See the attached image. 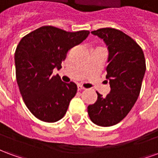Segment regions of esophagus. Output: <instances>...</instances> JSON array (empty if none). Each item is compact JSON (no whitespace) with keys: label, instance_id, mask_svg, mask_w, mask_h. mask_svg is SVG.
I'll return each mask as SVG.
<instances>
[{"label":"esophagus","instance_id":"1","mask_svg":"<svg viewBox=\"0 0 158 158\" xmlns=\"http://www.w3.org/2000/svg\"><path fill=\"white\" fill-rule=\"evenodd\" d=\"M83 89H85V88H84L81 85H78V90H83Z\"/></svg>","mask_w":158,"mask_h":158}]
</instances>
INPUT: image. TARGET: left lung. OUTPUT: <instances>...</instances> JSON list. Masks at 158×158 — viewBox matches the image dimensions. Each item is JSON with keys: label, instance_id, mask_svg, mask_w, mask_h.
<instances>
[{"label": "left lung", "instance_id": "8db88e82", "mask_svg": "<svg viewBox=\"0 0 158 158\" xmlns=\"http://www.w3.org/2000/svg\"><path fill=\"white\" fill-rule=\"evenodd\" d=\"M108 46L106 83L111 91L106 96L97 93V100L88 106V114L95 124L109 127L122 121L138 99L146 72L141 47L118 29L103 28L91 32Z\"/></svg>", "mask_w": 158, "mask_h": 158}]
</instances>
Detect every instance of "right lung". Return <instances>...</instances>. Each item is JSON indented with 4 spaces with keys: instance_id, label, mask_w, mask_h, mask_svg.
Here are the masks:
<instances>
[{
    "instance_id": "add662e5",
    "label": "right lung",
    "mask_w": 158,
    "mask_h": 158,
    "mask_svg": "<svg viewBox=\"0 0 158 158\" xmlns=\"http://www.w3.org/2000/svg\"><path fill=\"white\" fill-rule=\"evenodd\" d=\"M89 31L68 32L42 26L19 41L15 52L16 78L26 106L41 121L62 118L77 93L75 83L62 82L53 69H60L67 53L87 38Z\"/></svg>"
}]
</instances>
